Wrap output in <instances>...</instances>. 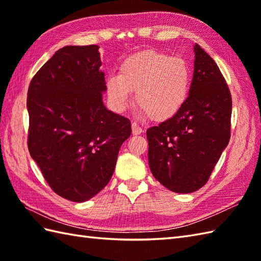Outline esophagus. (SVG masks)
I'll return each mask as SVG.
<instances>
[{
	"label": "esophagus",
	"mask_w": 261,
	"mask_h": 261,
	"mask_svg": "<svg viewBox=\"0 0 261 261\" xmlns=\"http://www.w3.org/2000/svg\"><path fill=\"white\" fill-rule=\"evenodd\" d=\"M131 127H132V135H135V136H139V135H141L142 132H143L142 127L138 123H136V122H134V123H132Z\"/></svg>",
	"instance_id": "34e87169"
}]
</instances>
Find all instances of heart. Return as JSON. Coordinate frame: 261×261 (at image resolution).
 <instances>
[{"label": "heart", "instance_id": "heart-1", "mask_svg": "<svg viewBox=\"0 0 261 261\" xmlns=\"http://www.w3.org/2000/svg\"><path fill=\"white\" fill-rule=\"evenodd\" d=\"M192 70L185 59L156 50L131 55L107 79L109 101L116 112L136 102L154 121H166L184 107L190 95Z\"/></svg>", "mask_w": 261, "mask_h": 261}]
</instances>
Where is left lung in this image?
<instances>
[{
    "label": "left lung",
    "instance_id": "left-lung-1",
    "mask_svg": "<svg viewBox=\"0 0 261 261\" xmlns=\"http://www.w3.org/2000/svg\"><path fill=\"white\" fill-rule=\"evenodd\" d=\"M190 95L173 118L147 130L149 167L169 191L203 187L230 140L232 98L214 60L194 45Z\"/></svg>",
    "mask_w": 261,
    "mask_h": 261
}]
</instances>
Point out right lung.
<instances>
[{
  "label": "right lung",
  "instance_id": "right-lung-1",
  "mask_svg": "<svg viewBox=\"0 0 261 261\" xmlns=\"http://www.w3.org/2000/svg\"><path fill=\"white\" fill-rule=\"evenodd\" d=\"M98 46H66L28 90V148L51 190L86 202L108 185L130 120L105 108Z\"/></svg>",
  "mask_w": 261,
  "mask_h": 261
}]
</instances>
